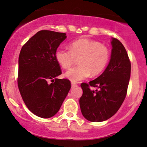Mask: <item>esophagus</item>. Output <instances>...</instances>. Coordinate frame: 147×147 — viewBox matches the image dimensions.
Instances as JSON below:
<instances>
[{
  "mask_svg": "<svg viewBox=\"0 0 147 147\" xmlns=\"http://www.w3.org/2000/svg\"><path fill=\"white\" fill-rule=\"evenodd\" d=\"M77 86V84L75 82H72V87H75Z\"/></svg>",
  "mask_w": 147,
  "mask_h": 147,
  "instance_id": "esophagus-1",
  "label": "esophagus"
}]
</instances>
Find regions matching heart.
Returning a JSON list of instances; mask_svg holds the SVG:
<instances>
[{
    "mask_svg": "<svg viewBox=\"0 0 147 147\" xmlns=\"http://www.w3.org/2000/svg\"><path fill=\"white\" fill-rule=\"evenodd\" d=\"M69 50L58 49L55 59L64 69L72 66L79 59L80 65L67 71L65 77L73 82H78L92 76H97L104 71L110 59V51L97 41L82 38L71 42Z\"/></svg>",
    "mask_w": 147,
    "mask_h": 147,
    "instance_id": "obj_1",
    "label": "heart"
}]
</instances>
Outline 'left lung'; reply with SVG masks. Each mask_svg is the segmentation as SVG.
I'll return each instance as SVG.
<instances>
[{"instance_id":"8db88e82","label":"left lung","mask_w":147,"mask_h":147,"mask_svg":"<svg viewBox=\"0 0 147 147\" xmlns=\"http://www.w3.org/2000/svg\"><path fill=\"white\" fill-rule=\"evenodd\" d=\"M110 60L101 75L88 84L82 83L80 98L82 114L88 121L100 122L112 117L122 105L131 74L128 55L119 40L112 38ZM90 86L97 87L92 90Z\"/></svg>"}]
</instances>
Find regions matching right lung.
I'll use <instances>...</instances> for the list:
<instances>
[{
    "label": "right lung",
    "mask_w": 147,
    "mask_h": 147,
    "mask_svg": "<svg viewBox=\"0 0 147 147\" xmlns=\"http://www.w3.org/2000/svg\"><path fill=\"white\" fill-rule=\"evenodd\" d=\"M66 38L63 32L40 30L20 50L18 88L29 110L39 117L55 115L71 88L69 80L57 78L62 72L55 52Z\"/></svg>",
    "instance_id": "obj_1"
}]
</instances>
